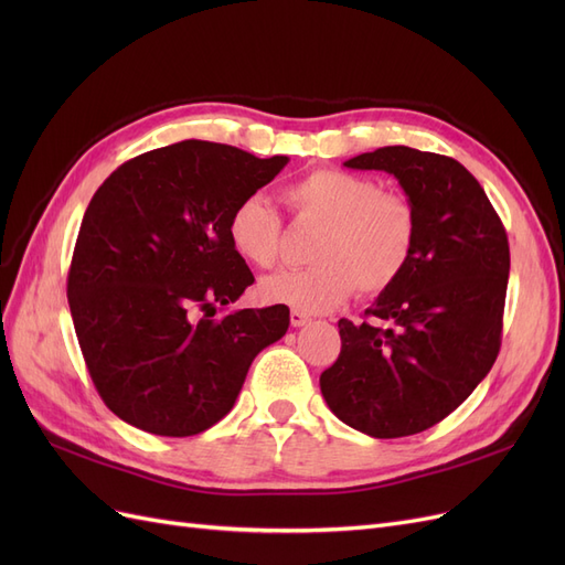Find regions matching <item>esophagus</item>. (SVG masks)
<instances>
[{"label":"esophagus","mask_w":565,"mask_h":565,"mask_svg":"<svg viewBox=\"0 0 565 565\" xmlns=\"http://www.w3.org/2000/svg\"><path fill=\"white\" fill-rule=\"evenodd\" d=\"M311 318L306 316L303 311H297V309H292V313H289V322H292V328H303L306 322H309Z\"/></svg>","instance_id":"34e87169"}]
</instances>
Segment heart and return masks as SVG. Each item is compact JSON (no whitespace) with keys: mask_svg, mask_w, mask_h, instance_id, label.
I'll return each mask as SVG.
<instances>
[{"mask_svg":"<svg viewBox=\"0 0 565 565\" xmlns=\"http://www.w3.org/2000/svg\"><path fill=\"white\" fill-rule=\"evenodd\" d=\"M285 200L299 218L322 226L309 268L278 270L259 282L268 303L322 313L344 303L355 289L380 297L407 270L419 237V212L413 198L382 188L377 179L313 169L285 188ZM231 247L256 268L280 259L282 221L262 195H249L228 216Z\"/></svg>","mask_w":565,"mask_h":565,"instance_id":"b5f03b06","label":"heart"}]
</instances>
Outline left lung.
Segmentation results:
<instances>
[{
    "label": "left lung",
    "instance_id": "1",
    "mask_svg": "<svg viewBox=\"0 0 565 565\" xmlns=\"http://www.w3.org/2000/svg\"><path fill=\"white\" fill-rule=\"evenodd\" d=\"M398 179L419 212V237L403 278L367 318L339 320L341 351L320 374L332 413L372 438L431 429L465 403L502 344L509 241L467 167L407 146H386L344 162Z\"/></svg>",
    "mask_w": 565,
    "mask_h": 565
}]
</instances>
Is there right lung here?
<instances>
[{
  "label": "right lung",
  "mask_w": 565,
  "mask_h": 565,
  "mask_svg": "<svg viewBox=\"0 0 565 565\" xmlns=\"http://www.w3.org/2000/svg\"><path fill=\"white\" fill-rule=\"evenodd\" d=\"M287 162L191 139L127 160L94 193L67 301L92 382L119 419L172 438L210 429L256 353L287 332L282 303L216 318L254 282L228 216Z\"/></svg>",
  "instance_id": "obj_1"
}]
</instances>
